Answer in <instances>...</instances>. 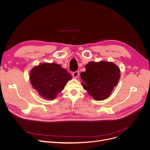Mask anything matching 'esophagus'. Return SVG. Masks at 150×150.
<instances>
[{
  "mask_svg": "<svg viewBox=\"0 0 150 150\" xmlns=\"http://www.w3.org/2000/svg\"><path fill=\"white\" fill-rule=\"evenodd\" d=\"M72 75L74 78H77L78 76V75H79V72H78V71H75V72H74L72 73Z\"/></svg>",
  "mask_w": 150,
  "mask_h": 150,
  "instance_id": "34e87169",
  "label": "esophagus"
}]
</instances>
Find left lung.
Masks as SVG:
<instances>
[{"instance_id":"8db88e82","label":"left lung","mask_w":150,"mask_h":150,"mask_svg":"<svg viewBox=\"0 0 150 150\" xmlns=\"http://www.w3.org/2000/svg\"><path fill=\"white\" fill-rule=\"evenodd\" d=\"M120 69L111 62H90L86 71L80 74L83 88L96 100H103L111 95L117 86L120 74Z\"/></svg>"}]
</instances>
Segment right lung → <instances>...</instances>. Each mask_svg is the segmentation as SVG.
I'll return each mask as SVG.
<instances>
[{
	"instance_id": "add662e5",
	"label": "right lung",
	"mask_w": 150,
	"mask_h": 150,
	"mask_svg": "<svg viewBox=\"0 0 150 150\" xmlns=\"http://www.w3.org/2000/svg\"><path fill=\"white\" fill-rule=\"evenodd\" d=\"M30 83L42 97L53 100L64 89L72 75L55 62L42 63L30 71Z\"/></svg>"
}]
</instances>
